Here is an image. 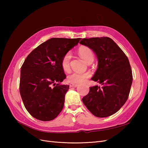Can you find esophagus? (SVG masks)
Listing matches in <instances>:
<instances>
[{
  "instance_id": "esophagus-1",
  "label": "esophagus",
  "mask_w": 148,
  "mask_h": 148,
  "mask_svg": "<svg viewBox=\"0 0 148 148\" xmlns=\"http://www.w3.org/2000/svg\"><path fill=\"white\" fill-rule=\"evenodd\" d=\"M78 86V84H70V87H74V88H75V87H77Z\"/></svg>"
}]
</instances>
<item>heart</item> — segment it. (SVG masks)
I'll return each instance as SVG.
<instances>
[{
	"instance_id": "1",
	"label": "heart",
	"mask_w": 148,
	"mask_h": 148,
	"mask_svg": "<svg viewBox=\"0 0 148 148\" xmlns=\"http://www.w3.org/2000/svg\"><path fill=\"white\" fill-rule=\"evenodd\" d=\"M78 52L82 59L88 63L92 62L94 60V53L91 49L88 46H81L78 50ZM71 56L70 52H67L63 56L61 60V66L65 71H68L70 68V60ZM91 77L90 72L78 73L73 72L67 77V81L72 84H80L84 83Z\"/></svg>"
}]
</instances>
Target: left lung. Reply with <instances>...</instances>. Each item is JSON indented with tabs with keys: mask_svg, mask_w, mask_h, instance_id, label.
<instances>
[{
	"mask_svg": "<svg viewBox=\"0 0 148 148\" xmlns=\"http://www.w3.org/2000/svg\"><path fill=\"white\" fill-rule=\"evenodd\" d=\"M79 43L96 54L98 67L91 79L102 85L89 87L83 104L96 117H109L124 105L130 91L133 75L128 57L108 37L84 38Z\"/></svg>",
	"mask_w": 148,
	"mask_h": 148,
	"instance_id": "left-lung-1",
	"label": "left lung"
}]
</instances>
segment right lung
<instances>
[{
    "instance_id": "obj_1",
    "label": "right lung",
    "mask_w": 148,
    "mask_h": 148,
    "mask_svg": "<svg viewBox=\"0 0 148 148\" xmlns=\"http://www.w3.org/2000/svg\"><path fill=\"white\" fill-rule=\"evenodd\" d=\"M80 39L51 38L26 58L21 67L20 93L26 109L34 118L50 121L63 109L69 86L60 84L66 78L61 60Z\"/></svg>"
}]
</instances>
